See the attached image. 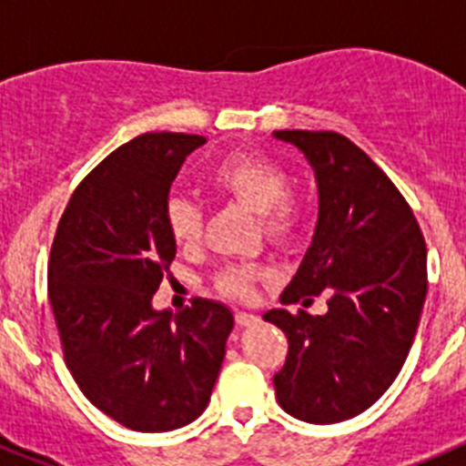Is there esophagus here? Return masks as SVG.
<instances>
[{
  "mask_svg": "<svg viewBox=\"0 0 466 466\" xmlns=\"http://www.w3.org/2000/svg\"><path fill=\"white\" fill-rule=\"evenodd\" d=\"M236 324H238V327H254V324H258V317L252 315V312L238 310L236 312Z\"/></svg>",
  "mask_w": 466,
  "mask_h": 466,
  "instance_id": "obj_1",
  "label": "esophagus"
}]
</instances>
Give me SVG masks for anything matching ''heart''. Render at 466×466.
I'll return each mask as SVG.
<instances>
[{
  "label": "heart",
  "instance_id": "1",
  "mask_svg": "<svg viewBox=\"0 0 466 466\" xmlns=\"http://www.w3.org/2000/svg\"><path fill=\"white\" fill-rule=\"evenodd\" d=\"M208 184L214 193L230 198L258 214L263 236L273 242H287L299 233L306 205L289 191V172L282 163L263 154H233L209 170ZM166 226L179 249L193 252L203 238V212L188 198H172L166 208ZM263 270L252 263L226 266L214 278V287L228 299L245 300Z\"/></svg>",
  "mask_w": 466,
  "mask_h": 466
}]
</instances>
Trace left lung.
<instances>
[{
    "label": "left lung",
    "mask_w": 466,
    "mask_h": 466,
    "mask_svg": "<svg viewBox=\"0 0 466 466\" xmlns=\"http://www.w3.org/2000/svg\"><path fill=\"white\" fill-rule=\"evenodd\" d=\"M315 170V236L279 303L263 315L289 340L273 376L289 415L315 425L355 418L392 385L409 357L427 296V245L392 179L355 142L331 130H275Z\"/></svg>",
    "instance_id": "1"
}]
</instances>
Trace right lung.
<instances>
[{"mask_svg":"<svg viewBox=\"0 0 466 466\" xmlns=\"http://www.w3.org/2000/svg\"><path fill=\"white\" fill-rule=\"evenodd\" d=\"M203 135L147 133L111 151L69 198L48 258L65 364L95 409L135 431H170L208 409L233 315L217 300L156 312L177 254L167 193Z\"/></svg>","mask_w":466,"mask_h":466,"instance_id":"add662e5","label":"right lung"}]
</instances>
